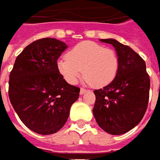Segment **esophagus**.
Wrapping results in <instances>:
<instances>
[{"instance_id":"1","label":"esophagus","mask_w":160,"mask_h":160,"mask_svg":"<svg viewBox=\"0 0 160 160\" xmlns=\"http://www.w3.org/2000/svg\"><path fill=\"white\" fill-rule=\"evenodd\" d=\"M87 92V90H85V89H80V95H82V94H84L85 92Z\"/></svg>"}]
</instances>
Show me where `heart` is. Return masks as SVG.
I'll return each instance as SVG.
<instances>
[{
  "instance_id": "1",
  "label": "heart",
  "mask_w": 160,
  "mask_h": 160,
  "mask_svg": "<svg viewBox=\"0 0 160 160\" xmlns=\"http://www.w3.org/2000/svg\"><path fill=\"white\" fill-rule=\"evenodd\" d=\"M59 73L69 84H76L83 73L93 87H103L115 79L118 69V57L115 51L93 42L76 45L57 61Z\"/></svg>"
}]
</instances>
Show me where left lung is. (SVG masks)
<instances>
[{
    "label": "left lung",
    "mask_w": 160,
    "mask_h": 160,
    "mask_svg": "<svg viewBox=\"0 0 160 160\" xmlns=\"http://www.w3.org/2000/svg\"><path fill=\"white\" fill-rule=\"evenodd\" d=\"M115 48L118 69L115 79L93 91V116L106 132L119 135L133 129L142 120L149 98L150 80L145 63L132 49L115 39H100Z\"/></svg>",
    "instance_id": "8db88e82"
}]
</instances>
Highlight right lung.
<instances>
[{
    "mask_svg": "<svg viewBox=\"0 0 160 160\" xmlns=\"http://www.w3.org/2000/svg\"><path fill=\"white\" fill-rule=\"evenodd\" d=\"M67 48L54 38L35 41L16 57L10 73V102L21 121L36 133L57 132L79 99L80 89L68 84L57 68V59Z\"/></svg>",
    "mask_w": 160,
    "mask_h": 160,
    "instance_id": "add662e5",
    "label": "right lung"
}]
</instances>
